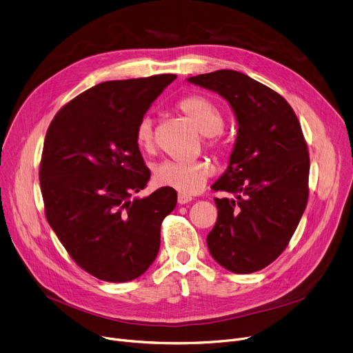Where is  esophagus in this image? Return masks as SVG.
I'll list each match as a JSON object with an SVG mask.
<instances>
[{
    "label": "esophagus",
    "mask_w": 353,
    "mask_h": 353,
    "mask_svg": "<svg viewBox=\"0 0 353 353\" xmlns=\"http://www.w3.org/2000/svg\"><path fill=\"white\" fill-rule=\"evenodd\" d=\"M191 200H193V199H191L190 196H185V194H181V193L177 196V203L179 204H188Z\"/></svg>",
    "instance_id": "esophagus-1"
}]
</instances>
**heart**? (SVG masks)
<instances>
[{
  "mask_svg": "<svg viewBox=\"0 0 353 353\" xmlns=\"http://www.w3.org/2000/svg\"><path fill=\"white\" fill-rule=\"evenodd\" d=\"M177 108L203 135H205L210 148L221 149L223 146V142L219 139V132L223 126V115L214 101L204 97V95H188L177 103ZM135 139L139 148H152L153 122L149 117L139 121L135 131ZM211 173L212 166L205 160H196V162L190 163L166 160L154 169V181L159 185L169 187L177 190L181 194L190 196L199 193Z\"/></svg>",
  "mask_w": 353,
  "mask_h": 353,
  "instance_id": "b5f03b06",
  "label": "heart"
}]
</instances>
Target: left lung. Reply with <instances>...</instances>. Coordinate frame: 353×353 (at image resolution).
Wrapping results in <instances>:
<instances>
[{"mask_svg":"<svg viewBox=\"0 0 353 353\" xmlns=\"http://www.w3.org/2000/svg\"><path fill=\"white\" fill-rule=\"evenodd\" d=\"M187 81L227 100L238 125L228 168L211 185L234 199H214L208 250L232 273L258 272L285 249L307 205L310 157L300 122L280 94L241 72Z\"/></svg>","mask_w":353,"mask_h":353,"instance_id":"left-lung-1","label":"left lung"}]
</instances>
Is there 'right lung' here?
Instances as JSON below:
<instances>
[{
  "label": "right lung",
  "instance_id": "add662e5",
  "mask_svg": "<svg viewBox=\"0 0 353 353\" xmlns=\"http://www.w3.org/2000/svg\"><path fill=\"white\" fill-rule=\"evenodd\" d=\"M176 77L100 83L63 107L46 132L39 180L48 222L74 262L100 280L143 274L176 207L169 187L132 199L150 179L137 126Z\"/></svg>",
  "mask_w": 353,
  "mask_h": 353
}]
</instances>
